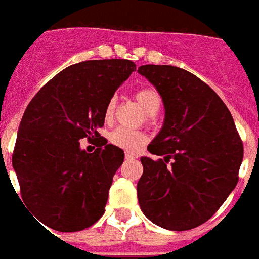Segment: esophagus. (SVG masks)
<instances>
[{
	"label": "esophagus",
	"instance_id": "obj_1",
	"mask_svg": "<svg viewBox=\"0 0 259 259\" xmlns=\"http://www.w3.org/2000/svg\"><path fill=\"white\" fill-rule=\"evenodd\" d=\"M138 155L132 154V152H125V159H136Z\"/></svg>",
	"mask_w": 259,
	"mask_h": 259
}]
</instances>
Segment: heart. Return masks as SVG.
<instances>
[{
    "instance_id": "heart-1",
    "label": "heart",
    "mask_w": 259,
    "mask_h": 259,
    "mask_svg": "<svg viewBox=\"0 0 259 259\" xmlns=\"http://www.w3.org/2000/svg\"><path fill=\"white\" fill-rule=\"evenodd\" d=\"M135 99L147 115H155L159 111L160 97H159V95L154 90L142 88V90L136 91ZM115 105H116L115 99H111L107 103V107H105L104 111L105 121H111L112 120ZM146 135L142 131H132V130H127V128L123 127L116 128V130H113L109 134V142L112 143L113 146L127 151H138L146 143Z\"/></svg>"
}]
</instances>
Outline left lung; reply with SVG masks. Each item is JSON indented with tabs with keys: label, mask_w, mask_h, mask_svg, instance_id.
Returning a JSON list of instances; mask_svg holds the SVG:
<instances>
[{
	"label": "left lung",
	"mask_w": 259,
	"mask_h": 259,
	"mask_svg": "<svg viewBox=\"0 0 259 259\" xmlns=\"http://www.w3.org/2000/svg\"><path fill=\"white\" fill-rule=\"evenodd\" d=\"M156 88L164 123L142 156L138 199L143 214L183 231L211 218L238 183L243 144L222 99L195 74L172 65H142Z\"/></svg>",
	"instance_id": "1"
}]
</instances>
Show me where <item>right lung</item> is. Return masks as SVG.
<instances>
[{
    "label": "right lung",
    "mask_w": 259,
    "mask_h": 259,
    "mask_svg": "<svg viewBox=\"0 0 259 259\" xmlns=\"http://www.w3.org/2000/svg\"><path fill=\"white\" fill-rule=\"evenodd\" d=\"M136 65L130 60L73 64L48 81L29 103L18 127L12 164L26 207L56 231L84 230L104 214L124 151L97 128L113 94ZM99 139L88 154L79 140Z\"/></svg>",
    "instance_id": "obj_1"
}]
</instances>
